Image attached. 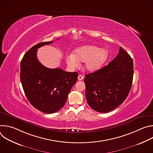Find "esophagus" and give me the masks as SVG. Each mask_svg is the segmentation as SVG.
I'll list each match as a JSON object with an SVG mask.
<instances>
[{"mask_svg":"<svg viewBox=\"0 0 153 153\" xmlns=\"http://www.w3.org/2000/svg\"><path fill=\"white\" fill-rule=\"evenodd\" d=\"M83 79V76L82 75H79L78 76V80H82Z\"/></svg>","mask_w":153,"mask_h":153,"instance_id":"obj_1","label":"esophagus"}]
</instances>
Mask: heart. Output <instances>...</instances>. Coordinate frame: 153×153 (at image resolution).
<instances>
[{"label": "heart", "instance_id": "heart-1", "mask_svg": "<svg viewBox=\"0 0 153 153\" xmlns=\"http://www.w3.org/2000/svg\"><path fill=\"white\" fill-rule=\"evenodd\" d=\"M75 54L71 53L66 57L67 63L70 68L77 67L79 61L84 62L85 70L89 71H95L99 70L106 61L109 53L105 49L94 45H86L77 48Z\"/></svg>", "mask_w": 153, "mask_h": 153}]
</instances>
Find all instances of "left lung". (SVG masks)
I'll use <instances>...</instances> for the list:
<instances>
[{
    "mask_svg": "<svg viewBox=\"0 0 153 153\" xmlns=\"http://www.w3.org/2000/svg\"><path fill=\"white\" fill-rule=\"evenodd\" d=\"M133 62L121 47L106 66L85 76V96L88 105L99 113H108L127 97L133 79Z\"/></svg>",
    "mask_w": 153,
    "mask_h": 153,
    "instance_id": "1",
    "label": "left lung"
}]
</instances>
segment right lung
Here are the masks:
<instances>
[{
	"label": "right lung",
	"mask_w": 153,
	"mask_h": 153,
	"mask_svg": "<svg viewBox=\"0 0 153 153\" xmlns=\"http://www.w3.org/2000/svg\"><path fill=\"white\" fill-rule=\"evenodd\" d=\"M51 43L41 42L33 46L20 63V80L27 99L34 108L47 114L56 113L64 106L78 77L77 72L50 69L40 63L37 49Z\"/></svg>",
	"instance_id": "1"
}]
</instances>
